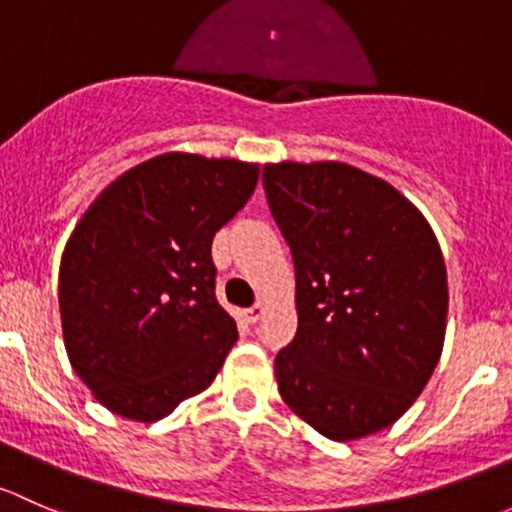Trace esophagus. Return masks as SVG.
Returning <instances> with one entry per match:
<instances>
[{
	"mask_svg": "<svg viewBox=\"0 0 512 512\" xmlns=\"http://www.w3.org/2000/svg\"><path fill=\"white\" fill-rule=\"evenodd\" d=\"M263 313H266V305L256 303V305H251L249 310H244V320H246V323H258Z\"/></svg>",
	"mask_w": 512,
	"mask_h": 512,
	"instance_id": "34e87169",
	"label": "esophagus"
}]
</instances>
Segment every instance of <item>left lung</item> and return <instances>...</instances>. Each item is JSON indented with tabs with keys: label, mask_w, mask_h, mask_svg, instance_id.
<instances>
[{
	"label": "left lung",
	"mask_w": 512,
	"mask_h": 512,
	"mask_svg": "<svg viewBox=\"0 0 512 512\" xmlns=\"http://www.w3.org/2000/svg\"><path fill=\"white\" fill-rule=\"evenodd\" d=\"M263 187L295 266L298 330L276 355L283 402L333 441L392 426L439 365L446 263L424 214L345 162H268Z\"/></svg>",
	"instance_id": "obj_1"
}]
</instances>
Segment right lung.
I'll return each mask as SVG.
<instances>
[{
    "mask_svg": "<svg viewBox=\"0 0 512 512\" xmlns=\"http://www.w3.org/2000/svg\"><path fill=\"white\" fill-rule=\"evenodd\" d=\"M258 172L165 152L113 179L78 219L59 268L63 345L108 412L152 424L214 382L239 333L214 295L212 239Z\"/></svg>",
    "mask_w": 512,
    "mask_h": 512,
    "instance_id": "add662e5",
    "label": "right lung"
}]
</instances>
